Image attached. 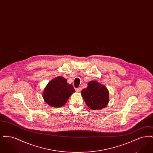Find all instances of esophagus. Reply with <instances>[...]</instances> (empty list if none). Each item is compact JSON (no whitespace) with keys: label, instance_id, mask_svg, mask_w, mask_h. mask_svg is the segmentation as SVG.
<instances>
[{"label":"esophagus","instance_id":"esophagus-1","mask_svg":"<svg viewBox=\"0 0 153 153\" xmlns=\"http://www.w3.org/2000/svg\"><path fill=\"white\" fill-rule=\"evenodd\" d=\"M81 88L79 87L77 88H76V92H81Z\"/></svg>","mask_w":153,"mask_h":153}]
</instances>
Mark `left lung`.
Instances as JSON below:
<instances>
[{
  "label": "left lung",
  "instance_id": "left-lung-1",
  "mask_svg": "<svg viewBox=\"0 0 153 153\" xmlns=\"http://www.w3.org/2000/svg\"><path fill=\"white\" fill-rule=\"evenodd\" d=\"M81 96L88 107L92 109L104 108L109 101L107 88L95 80L88 82L87 87L81 91Z\"/></svg>",
  "mask_w": 153,
  "mask_h": 153
}]
</instances>
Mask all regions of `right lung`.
I'll use <instances>...</instances> for the list:
<instances>
[{
    "instance_id": "add662e5",
    "label": "right lung",
    "mask_w": 153,
    "mask_h": 153,
    "mask_svg": "<svg viewBox=\"0 0 153 153\" xmlns=\"http://www.w3.org/2000/svg\"><path fill=\"white\" fill-rule=\"evenodd\" d=\"M74 92L73 85L69 84L66 79L58 76L49 81L44 88L42 97L49 105L58 108L64 105Z\"/></svg>"
}]
</instances>
